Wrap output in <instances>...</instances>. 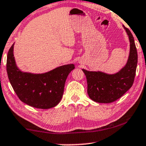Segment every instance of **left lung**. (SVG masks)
I'll return each mask as SVG.
<instances>
[{
  "label": "left lung",
  "mask_w": 146,
  "mask_h": 146,
  "mask_svg": "<svg viewBox=\"0 0 146 146\" xmlns=\"http://www.w3.org/2000/svg\"><path fill=\"white\" fill-rule=\"evenodd\" d=\"M123 27L130 42L128 60L125 66L114 74L82 69L87 80L88 94L96 102H113L122 96L133 85L137 63V49L131 32Z\"/></svg>",
  "instance_id": "left-lung-1"
}]
</instances>
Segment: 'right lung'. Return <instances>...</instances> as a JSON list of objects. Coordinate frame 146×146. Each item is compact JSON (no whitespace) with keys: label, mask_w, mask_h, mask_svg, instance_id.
<instances>
[{"label":"right lung","mask_w":146,"mask_h":146,"mask_svg":"<svg viewBox=\"0 0 146 146\" xmlns=\"http://www.w3.org/2000/svg\"><path fill=\"white\" fill-rule=\"evenodd\" d=\"M14 44L9 49L7 71L12 87L23 102L39 109H49L61 100L66 80L75 68L73 64L61 66L44 74L23 72L16 65Z\"/></svg>","instance_id":"1"}]
</instances>
